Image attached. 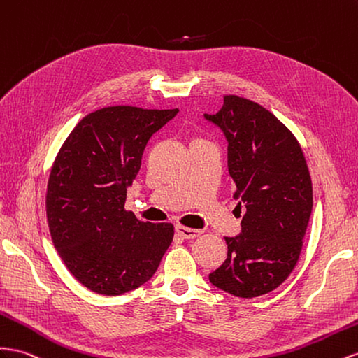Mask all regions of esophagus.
Returning <instances> with one entry per match:
<instances>
[{"label":"esophagus","instance_id":"1","mask_svg":"<svg viewBox=\"0 0 358 358\" xmlns=\"http://www.w3.org/2000/svg\"><path fill=\"white\" fill-rule=\"evenodd\" d=\"M176 234L179 236H182L183 239H194L196 236H199L201 231L200 230H196V229H189V227H183V226H176L175 227Z\"/></svg>","mask_w":358,"mask_h":358}]
</instances>
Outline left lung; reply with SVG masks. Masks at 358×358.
<instances>
[{
    "instance_id": "left-lung-1",
    "label": "left lung",
    "mask_w": 358,
    "mask_h": 358,
    "mask_svg": "<svg viewBox=\"0 0 358 358\" xmlns=\"http://www.w3.org/2000/svg\"><path fill=\"white\" fill-rule=\"evenodd\" d=\"M205 119L224 135L234 199L245 208L209 282L239 298L260 296L285 282L301 253L313 206L310 173L292 132L259 103L224 96L223 108Z\"/></svg>"
}]
</instances>
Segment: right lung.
<instances>
[{"label":"right lung","mask_w":358,"mask_h":358,"mask_svg":"<svg viewBox=\"0 0 358 358\" xmlns=\"http://www.w3.org/2000/svg\"><path fill=\"white\" fill-rule=\"evenodd\" d=\"M178 113H90L55 158L46 192L52 243L71 274L96 294L122 295L149 282L171 244L170 223H143L124 201L150 137Z\"/></svg>","instance_id":"right-lung-1"}]
</instances>
